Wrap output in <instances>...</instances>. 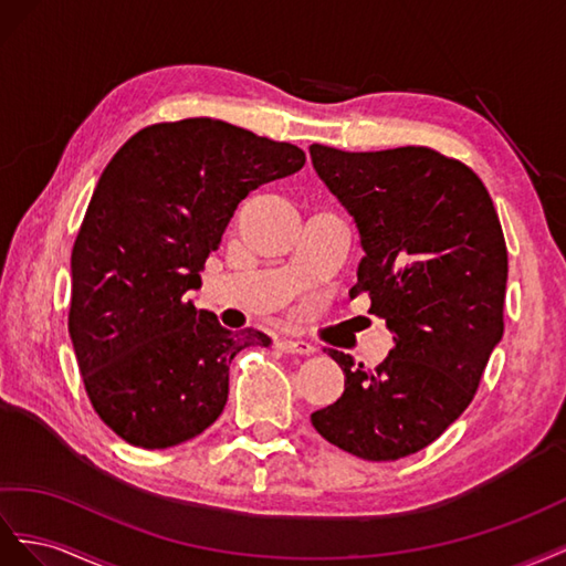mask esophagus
Instances as JSON below:
<instances>
[{
	"label": "esophagus",
	"instance_id": "obj_1",
	"mask_svg": "<svg viewBox=\"0 0 566 566\" xmlns=\"http://www.w3.org/2000/svg\"><path fill=\"white\" fill-rule=\"evenodd\" d=\"M277 348L284 350V353H296V355H311V353H315V346L308 344V342H303V338H280Z\"/></svg>",
	"mask_w": 566,
	"mask_h": 566
}]
</instances>
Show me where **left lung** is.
I'll return each mask as SVG.
<instances>
[{
  "mask_svg": "<svg viewBox=\"0 0 566 566\" xmlns=\"http://www.w3.org/2000/svg\"><path fill=\"white\" fill-rule=\"evenodd\" d=\"M319 180L360 232L350 296L367 294L394 348L344 369V394L311 415L346 453L386 462L427 448L470 406L503 338L507 247L479 175L429 147L342 151L311 144Z\"/></svg>",
  "mask_w": 566,
  "mask_h": 566,
  "instance_id": "obj_1",
  "label": "left lung"
}]
</instances>
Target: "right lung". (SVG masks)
Here are the masks:
<instances>
[{
	"label": "right lung",
	"instance_id": "1",
	"mask_svg": "<svg viewBox=\"0 0 566 566\" xmlns=\"http://www.w3.org/2000/svg\"><path fill=\"white\" fill-rule=\"evenodd\" d=\"M303 149L213 118L156 123L104 168L71 255L69 332L94 412L137 448L185 443L220 417L230 363L268 346L185 298L251 189Z\"/></svg>",
	"mask_w": 566,
	"mask_h": 566
}]
</instances>
